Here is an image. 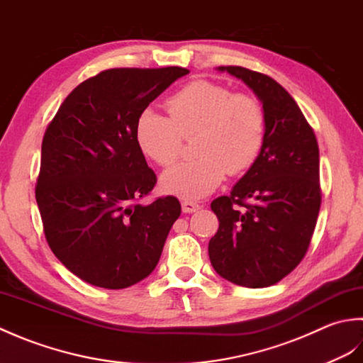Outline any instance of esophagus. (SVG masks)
Here are the masks:
<instances>
[{
  "label": "esophagus",
  "mask_w": 363,
  "mask_h": 363,
  "mask_svg": "<svg viewBox=\"0 0 363 363\" xmlns=\"http://www.w3.org/2000/svg\"><path fill=\"white\" fill-rule=\"evenodd\" d=\"M199 208H201V205H199L197 202H191V201L182 202V210H183V213H194V211H197Z\"/></svg>",
  "instance_id": "esophagus-1"
}]
</instances>
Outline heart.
Segmentation results:
<instances>
[{
    "instance_id": "1",
    "label": "heart",
    "mask_w": 363,
    "mask_h": 363,
    "mask_svg": "<svg viewBox=\"0 0 363 363\" xmlns=\"http://www.w3.org/2000/svg\"><path fill=\"white\" fill-rule=\"evenodd\" d=\"M169 116L144 109L136 121V143L160 166L180 158L184 138L196 139L201 158L169 169L161 177L167 194L197 201L216 189L225 174H241L254 164L264 140V111L257 99L233 94L211 81L197 79L166 103Z\"/></svg>"
}]
</instances>
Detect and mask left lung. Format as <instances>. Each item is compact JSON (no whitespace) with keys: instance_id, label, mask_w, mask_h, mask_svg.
Listing matches in <instances>:
<instances>
[{"instance_id":"obj_1","label":"left lung","mask_w":363,"mask_h":363,"mask_svg":"<svg viewBox=\"0 0 363 363\" xmlns=\"http://www.w3.org/2000/svg\"><path fill=\"white\" fill-rule=\"evenodd\" d=\"M263 103L266 131L255 162L228 196L211 202L219 228L208 244L214 271L235 285L277 284L307 254L321 206L320 150L298 103L268 75L227 65Z\"/></svg>"}]
</instances>
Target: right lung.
<instances>
[{
	"mask_svg": "<svg viewBox=\"0 0 363 363\" xmlns=\"http://www.w3.org/2000/svg\"><path fill=\"white\" fill-rule=\"evenodd\" d=\"M188 73L103 70L73 89L47 127L35 184L43 232L57 260L87 284L121 290L158 264L182 206L174 196L139 203L157 175L136 143V121Z\"/></svg>",
	"mask_w": 363,
	"mask_h": 363,
	"instance_id": "obj_1",
	"label": "right lung"
}]
</instances>
